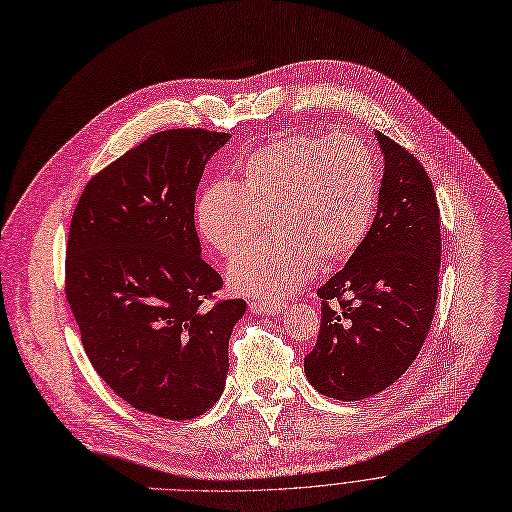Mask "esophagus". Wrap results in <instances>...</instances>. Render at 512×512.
<instances>
[{
	"label": "esophagus",
	"mask_w": 512,
	"mask_h": 512,
	"mask_svg": "<svg viewBox=\"0 0 512 512\" xmlns=\"http://www.w3.org/2000/svg\"><path fill=\"white\" fill-rule=\"evenodd\" d=\"M251 312L255 314H280L284 310V304L282 302H267V300H261V302H251L249 304Z\"/></svg>",
	"instance_id": "esophagus-1"
}]
</instances>
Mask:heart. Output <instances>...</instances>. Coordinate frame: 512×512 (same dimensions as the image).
<instances>
[{
  "label": "heart",
  "mask_w": 512,
  "mask_h": 512,
  "mask_svg": "<svg viewBox=\"0 0 512 512\" xmlns=\"http://www.w3.org/2000/svg\"><path fill=\"white\" fill-rule=\"evenodd\" d=\"M382 194L380 163L363 138L288 134L271 138L237 167V181L210 183L196 200V228L220 257H235L271 216L275 239L230 265V282L257 296H286L318 263H345L367 239Z\"/></svg>",
  "instance_id": "obj_1"
}]
</instances>
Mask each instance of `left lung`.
<instances>
[{
    "mask_svg": "<svg viewBox=\"0 0 512 512\" xmlns=\"http://www.w3.org/2000/svg\"><path fill=\"white\" fill-rule=\"evenodd\" d=\"M386 171L378 214L347 265L316 290L320 329L304 357L324 396L363 400L392 386L421 351L435 316L441 222L429 173L376 132Z\"/></svg>",
    "mask_w": 512,
    "mask_h": 512,
    "instance_id": "8db88e82",
    "label": "left lung"
}]
</instances>
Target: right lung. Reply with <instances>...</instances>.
<instances>
[{"mask_svg":"<svg viewBox=\"0 0 512 512\" xmlns=\"http://www.w3.org/2000/svg\"><path fill=\"white\" fill-rule=\"evenodd\" d=\"M226 132L151 134L98 171L75 206L65 296L98 376L130 406L171 421L204 414L228 374L245 300H218L200 257L196 190Z\"/></svg>","mask_w":512,"mask_h":512,"instance_id":"add662e5","label":"right lung"}]
</instances>
